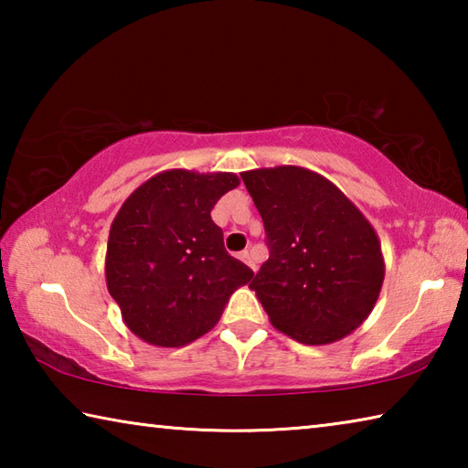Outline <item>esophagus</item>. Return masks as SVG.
<instances>
[{
    "mask_svg": "<svg viewBox=\"0 0 468 468\" xmlns=\"http://www.w3.org/2000/svg\"><path fill=\"white\" fill-rule=\"evenodd\" d=\"M239 258L243 260L245 264H248L253 272H256V262H253V258H251V251H248V250H243L241 253H239Z\"/></svg>",
    "mask_w": 468,
    "mask_h": 468,
    "instance_id": "obj_1",
    "label": "esophagus"
}]
</instances>
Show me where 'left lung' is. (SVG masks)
Segmentation results:
<instances>
[{
  "mask_svg": "<svg viewBox=\"0 0 468 468\" xmlns=\"http://www.w3.org/2000/svg\"><path fill=\"white\" fill-rule=\"evenodd\" d=\"M271 250L250 289L276 330L330 345L359 328L384 282L376 229L324 176L295 165L243 171Z\"/></svg>",
  "mask_w": 468,
  "mask_h": 468,
  "instance_id": "left-lung-1",
  "label": "left lung"
}]
</instances>
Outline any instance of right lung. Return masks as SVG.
<instances>
[{
	"mask_svg": "<svg viewBox=\"0 0 468 468\" xmlns=\"http://www.w3.org/2000/svg\"><path fill=\"white\" fill-rule=\"evenodd\" d=\"M235 173L169 169L133 189L111 223L105 279L133 335L186 346L217 326L251 268L229 256L210 210Z\"/></svg>",
	"mask_w": 468,
	"mask_h": 468,
	"instance_id": "obj_1",
	"label": "right lung"
}]
</instances>
